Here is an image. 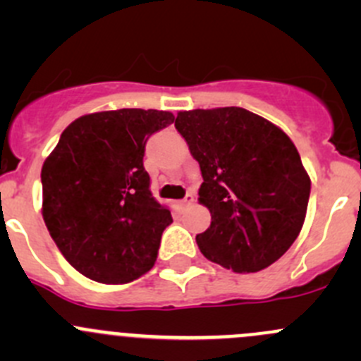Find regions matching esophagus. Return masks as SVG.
<instances>
[{
  "instance_id": "34e87169",
  "label": "esophagus",
  "mask_w": 361,
  "mask_h": 361,
  "mask_svg": "<svg viewBox=\"0 0 361 361\" xmlns=\"http://www.w3.org/2000/svg\"><path fill=\"white\" fill-rule=\"evenodd\" d=\"M192 202H194V195L187 194V195H185V199H181V201L178 202V206H180V207H187V206H190Z\"/></svg>"
}]
</instances>
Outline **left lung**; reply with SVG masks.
Wrapping results in <instances>:
<instances>
[{"instance_id":"1","label":"left lung","mask_w":361,"mask_h":361,"mask_svg":"<svg viewBox=\"0 0 361 361\" xmlns=\"http://www.w3.org/2000/svg\"><path fill=\"white\" fill-rule=\"evenodd\" d=\"M174 127L202 173L211 225L195 235L207 260L258 272L288 251L307 213L311 180L285 130L245 108L180 111Z\"/></svg>"}]
</instances>
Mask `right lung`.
<instances>
[{
  "instance_id": "right-lung-1",
  "label": "right lung",
  "mask_w": 361,
  "mask_h": 361,
  "mask_svg": "<svg viewBox=\"0 0 361 361\" xmlns=\"http://www.w3.org/2000/svg\"><path fill=\"white\" fill-rule=\"evenodd\" d=\"M171 111H97L71 122L42 167V214L64 258L85 278L123 285L157 260L171 211L150 192L147 140Z\"/></svg>"
}]
</instances>
